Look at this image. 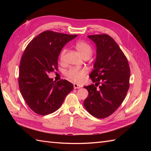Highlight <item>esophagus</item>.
Instances as JSON below:
<instances>
[{
  "instance_id": "esophagus-1",
  "label": "esophagus",
  "mask_w": 151,
  "mask_h": 151,
  "mask_svg": "<svg viewBox=\"0 0 151 151\" xmlns=\"http://www.w3.org/2000/svg\"><path fill=\"white\" fill-rule=\"evenodd\" d=\"M73 86H74V88H75V89H79V88H82V86L81 85L77 84H74Z\"/></svg>"
}]
</instances>
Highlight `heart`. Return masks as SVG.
I'll return each mask as SVG.
<instances>
[{"mask_svg": "<svg viewBox=\"0 0 151 151\" xmlns=\"http://www.w3.org/2000/svg\"><path fill=\"white\" fill-rule=\"evenodd\" d=\"M75 47L79 53L81 54L82 56L84 58L90 57L92 55L93 49L90 45L86 42L84 41H78L75 44ZM66 52V49H63L60 54V59L62 60ZM88 70L85 68L78 69L75 68V67H71L68 69L65 72V75L66 77L68 78L69 81L73 82L80 83L83 81L84 79L85 76L87 73Z\"/></svg>", "mask_w": 151, "mask_h": 151, "instance_id": "1", "label": "heart"}]
</instances>
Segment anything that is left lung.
Returning <instances> with one entry per match:
<instances>
[{"label": "left lung", "mask_w": 151, "mask_h": 151, "mask_svg": "<svg viewBox=\"0 0 151 151\" xmlns=\"http://www.w3.org/2000/svg\"><path fill=\"white\" fill-rule=\"evenodd\" d=\"M88 37L97 46L94 69L89 75L95 84L84 86L89 94L84 106L93 116L102 119L113 114L124 100L130 70L127 57L111 37L103 34Z\"/></svg>", "instance_id": "8db88e82"}]
</instances>
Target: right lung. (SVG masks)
Here are the masks:
<instances>
[{
	"mask_svg": "<svg viewBox=\"0 0 151 151\" xmlns=\"http://www.w3.org/2000/svg\"><path fill=\"white\" fill-rule=\"evenodd\" d=\"M77 35L47 30L28 43L19 64V86L28 106L45 115L56 111L73 84L66 80L53 81L48 75L58 70V59L64 45Z\"/></svg>",
	"mask_w": 151,
	"mask_h": 151,
	"instance_id": "1",
	"label": "right lung"
}]
</instances>
